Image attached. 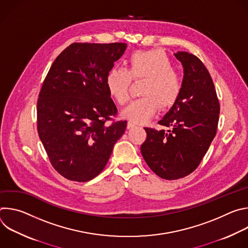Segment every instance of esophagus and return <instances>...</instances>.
<instances>
[{
  "mask_svg": "<svg viewBox=\"0 0 248 248\" xmlns=\"http://www.w3.org/2000/svg\"><path fill=\"white\" fill-rule=\"evenodd\" d=\"M135 126V124L134 123H132V122H127V128H132V127H134Z\"/></svg>",
  "mask_w": 248,
  "mask_h": 248,
  "instance_id": "1",
  "label": "esophagus"
}]
</instances>
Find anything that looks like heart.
I'll list each match as a JSON object with an SVG mask.
<instances>
[{"mask_svg": "<svg viewBox=\"0 0 248 248\" xmlns=\"http://www.w3.org/2000/svg\"><path fill=\"white\" fill-rule=\"evenodd\" d=\"M169 56L161 50L136 51L128 60V70L113 67L106 78L110 95L120 105L129 100L131 80L146 79L141 90L143 97L132 101L124 111V116L135 124L151 119L158 108L167 110L178 101L182 90V78L173 69Z\"/></svg>", "mask_w": 248, "mask_h": 248, "instance_id": "heart-1", "label": "heart"}]
</instances>
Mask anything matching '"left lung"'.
<instances>
[{
  "mask_svg": "<svg viewBox=\"0 0 248 248\" xmlns=\"http://www.w3.org/2000/svg\"><path fill=\"white\" fill-rule=\"evenodd\" d=\"M184 66L182 93L158 123L171 127H145L146 140L140 147L146 164L164 180H179L200 164L218 127L220 103L204 63L187 52L174 54Z\"/></svg>",
  "mask_w": 248,
  "mask_h": 248,
  "instance_id": "8db88e82",
  "label": "left lung"
}]
</instances>
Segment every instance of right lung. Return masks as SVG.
<instances>
[{"label":"right lung","mask_w":248,"mask_h":248,"mask_svg":"<svg viewBox=\"0 0 248 248\" xmlns=\"http://www.w3.org/2000/svg\"><path fill=\"white\" fill-rule=\"evenodd\" d=\"M125 43H73L55 60L37 101V130L49 160L63 178L84 183L108 163L126 128L106 84Z\"/></svg>","instance_id":"add662e5"}]
</instances>
